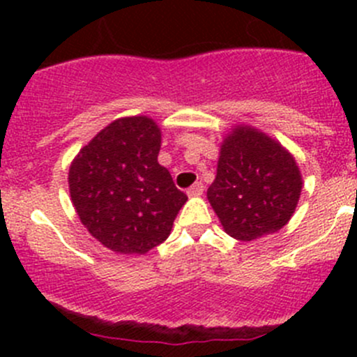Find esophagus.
<instances>
[{
    "label": "esophagus",
    "instance_id": "esophagus-1",
    "mask_svg": "<svg viewBox=\"0 0 357 357\" xmlns=\"http://www.w3.org/2000/svg\"><path fill=\"white\" fill-rule=\"evenodd\" d=\"M186 193H188V197H200L204 193V185L202 183H195L193 186H190Z\"/></svg>",
    "mask_w": 357,
    "mask_h": 357
}]
</instances>
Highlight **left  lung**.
<instances>
[{"mask_svg":"<svg viewBox=\"0 0 357 357\" xmlns=\"http://www.w3.org/2000/svg\"><path fill=\"white\" fill-rule=\"evenodd\" d=\"M302 192L295 158L276 139L235 126L221 145L207 199L229 236L242 242L282 229Z\"/></svg>","mask_w":357,"mask_h":357,"instance_id":"obj_1","label":"left lung"}]
</instances>
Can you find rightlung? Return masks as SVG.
I'll list each match as a JSON object with an SVG mask.
<instances>
[{
	"label": "right lung",
	"instance_id": "right-lung-1",
	"mask_svg": "<svg viewBox=\"0 0 357 357\" xmlns=\"http://www.w3.org/2000/svg\"><path fill=\"white\" fill-rule=\"evenodd\" d=\"M160 128L145 115L110 122L68 169L79 219L117 254H146L164 242L188 197L157 162Z\"/></svg>",
	"mask_w": 357,
	"mask_h": 357
}]
</instances>
